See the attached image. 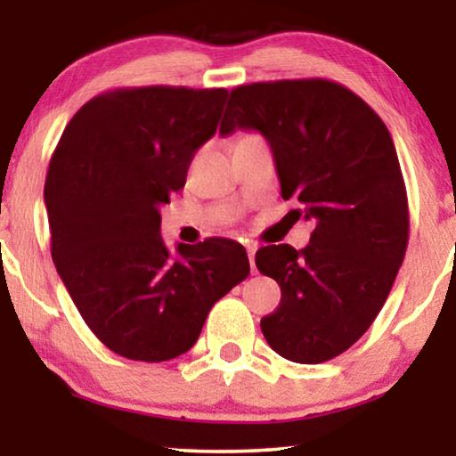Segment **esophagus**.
Listing matches in <instances>:
<instances>
[{"label":"esophagus","instance_id":"obj_1","mask_svg":"<svg viewBox=\"0 0 456 456\" xmlns=\"http://www.w3.org/2000/svg\"><path fill=\"white\" fill-rule=\"evenodd\" d=\"M247 253H248V261H251V267H253V272H255V253H257V245H255V242H247Z\"/></svg>","mask_w":456,"mask_h":456}]
</instances>
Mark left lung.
<instances>
[{
    "mask_svg": "<svg viewBox=\"0 0 456 456\" xmlns=\"http://www.w3.org/2000/svg\"><path fill=\"white\" fill-rule=\"evenodd\" d=\"M257 130L270 142L289 216L315 224L309 245L255 255L282 298L261 320L267 345L295 363L353 346L390 295L409 240L407 191L395 142L376 111L334 80L242 85L220 134Z\"/></svg>",
    "mask_w": 456,
    "mask_h": 456,
    "instance_id": "8db88e82",
    "label": "left lung"
}]
</instances>
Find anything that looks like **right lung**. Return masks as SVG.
Returning a JSON list of instances; mask_svg holds the SVG:
<instances>
[{"label": "right lung", "mask_w": 456, "mask_h": 456, "mask_svg": "<svg viewBox=\"0 0 456 456\" xmlns=\"http://www.w3.org/2000/svg\"><path fill=\"white\" fill-rule=\"evenodd\" d=\"M226 89L139 86L93 97L55 147L45 178L52 257L110 351L159 363L195 345L216 301L248 276L245 247L161 240V205L216 134Z\"/></svg>", "instance_id": "add662e5"}]
</instances>
